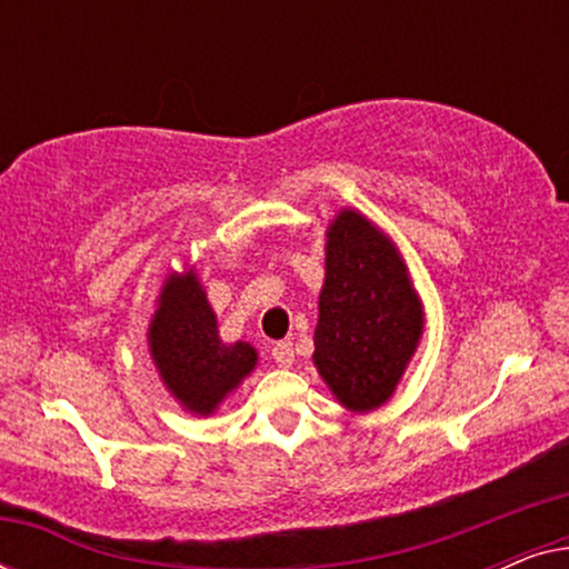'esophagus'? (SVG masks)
Instances as JSON below:
<instances>
[{"mask_svg": "<svg viewBox=\"0 0 569 569\" xmlns=\"http://www.w3.org/2000/svg\"><path fill=\"white\" fill-rule=\"evenodd\" d=\"M271 357H274V362L279 365V368H292L295 362V349L290 341H277L274 347H271Z\"/></svg>", "mask_w": 569, "mask_h": 569, "instance_id": "1", "label": "esophagus"}]
</instances>
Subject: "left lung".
<instances>
[{
  "mask_svg": "<svg viewBox=\"0 0 569 569\" xmlns=\"http://www.w3.org/2000/svg\"><path fill=\"white\" fill-rule=\"evenodd\" d=\"M425 333V306L393 238L360 209L326 228L313 365L333 399L365 415L388 403Z\"/></svg>",
  "mask_w": 569,
  "mask_h": 569,
  "instance_id": "8db88e82",
  "label": "left lung"
}]
</instances>
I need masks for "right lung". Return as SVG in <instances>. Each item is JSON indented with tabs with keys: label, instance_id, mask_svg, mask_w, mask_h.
Masks as SVG:
<instances>
[{
	"label": "right lung",
	"instance_id": "add662e5",
	"mask_svg": "<svg viewBox=\"0 0 569 569\" xmlns=\"http://www.w3.org/2000/svg\"><path fill=\"white\" fill-rule=\"evenodd\" d=\"M147 347L162 386L197 417H212L259 365L253 345L220 339L217 313L191 263L162 279L147 323Z\"/></svg>",
	"mask_w": 569,
	"mask_h": 569
}]
</instances>
